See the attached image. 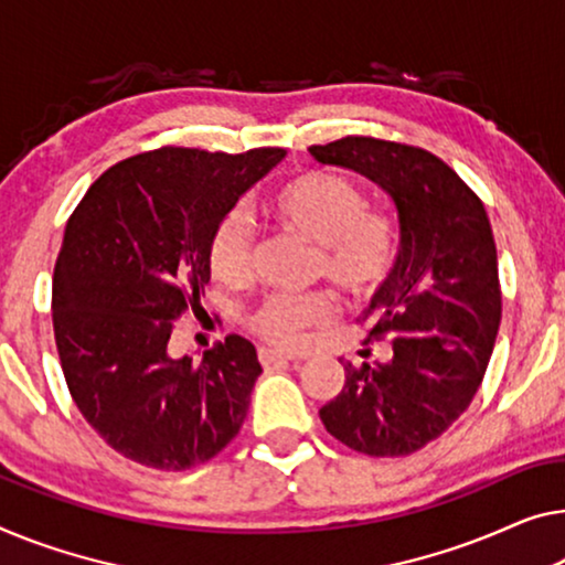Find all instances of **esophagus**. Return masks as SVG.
<instances>
[{"label": "esophagus", "mask_w": 565, "mask_h": 565, "mask_svg": "<svg viewBox=\"0 0 565 565\" xmlns=\"http://www.w3.org/2000/svg\"><path fill=\"white\" fill-rule=\"evenodd\" d=\"M258 358H260V363L264 365H271V363H294V355H286V352H281V350H268V348H264V350H258Z\"/></svg>", "instance_id": "1"}]
</instances>
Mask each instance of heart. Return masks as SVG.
Returning <instances> with one entry per match:
<instances>
[{
  "label": "heart",
  "mask_w": 565,
  "mask_h": 565,
  "mask_svg": "<svg viewBox=\"0 0 565 565\" xmlns=\"http://www.w3.org/2000/svg\"><path fill=\"white\" fill-rule=\"evenodd\" d=\"M264 207L279 228L319 246L317 274L350 299H370L388 284L401 254V228L395 217L367 210L355 184L330 172H305L276 188ZM250 258L254 225L241 210H231L210 233V271L225 284H243L250 276ZM332 309L324 294H271L250 311L248 324L271 344L297 348L309 327L332 317Z\"/></svg>",
  "instance_id": "1"
}]
</instances>
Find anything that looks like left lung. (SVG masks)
<instances>
[{
	"label": "left lung",
	"instance_id": "obj_1",
	"mask_svg": "<svg viewBox=\"0 0 565 565\" xmlns=\"http://www.w3.org/2000/svg\"><path fill=\"white\" fill-rule=\"evenodd\" d=\"M322 164L358 172L393 200L401 254L370 299V337L391 340L388 363H340L344 385L319 418L367 457H406L465 414L500 330L498 248L487 210L431 151L373 137L309 147Z\"/></svg>",
	"mask_w": 565,
	"mask_h": 565
}]
</instances>
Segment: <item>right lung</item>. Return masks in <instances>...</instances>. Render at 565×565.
<instances>
[{
    "instance_id": "obj_1",
    "label": "right lung",
    "mask_w": 565,
    "mask_h": 565,
    "mask_svg": "<svg viewBox=\"0 0 565 565\" xmlns=\"http://www.w3.org/2000/svg\"><path fill=\"white\" fill-rule=\"evenodd\" d=\"M284 149L164 147L114 164L65 225L53 327L75 406L126 459L164 471L205 465L241 431L260 375L228 334L200 363L172 358L174 319L210 281L207 241Z\"/></svg>"
}]
</instances>
